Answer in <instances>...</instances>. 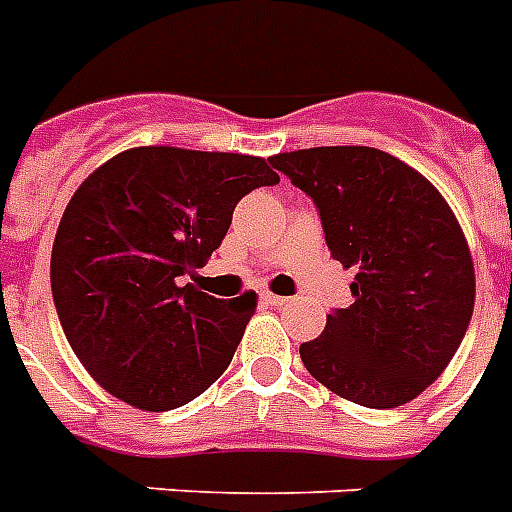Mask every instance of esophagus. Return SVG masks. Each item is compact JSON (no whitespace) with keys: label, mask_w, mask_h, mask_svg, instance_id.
Here are the masks:
<instances>
[{"label":"esophagus","mask_w":512,"mask_h":512,"mask_svg":"<svg viewBox=\"0 0 512 512\" xmlns=\"http://www.w3.org/2000/svg\"><path fill=\"white\" fill-rule=\"evenodd\" d=\"M265 302H270L273 307H286L292 299L281 297V294H265Z\"/></svg>","instance_id":"obj_1"}]
</instances>
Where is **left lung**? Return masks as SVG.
Returning <instances> with one entry per match:
<instances>
[{
    "instance_id": "1",
    "label": "left lung",
    "mask_w": 512,
    "mask_h": 512,
    "mask_svg": "<svg viewBox=\"0 0 512 512\" xmlns=\"http://www.w3.org/2000/svg\"><path fill=\"white\" fill-rule=\"evenodd\" d=\"M270 165L313 199L331 257L355 268V302L299 347L305 368L355 405L415 400L458 352L473 315L476 276L455 213L381 149H297Z\"/></svg>"
}]
</instances>
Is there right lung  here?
Here are the masks:
<instances>
[{
  "label": "right lung",
  "mask_w": 512,
  "mask_h": 512,
  "mask_svg": "<svg viewBox=\"0 0 512 512\" xmlns=\"http://www.w3.org/2000/svg\"><path fill=\"white\" fill-rule=\"evenodd\" d=\"M278 184L263 157L136 147L91 173L62 213L52 297L102 389L165 413L226 371L257 294L218 299L181 278L220 247L236 202Z\"/></svg>",
  "instance_id": "right-lung-1"
}]
</instances>
